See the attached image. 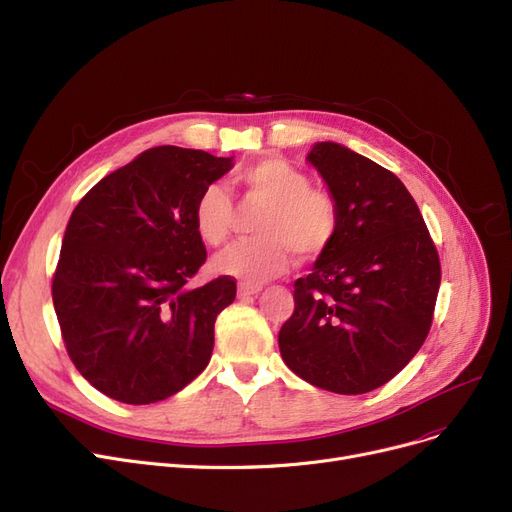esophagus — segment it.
<instances>
[{
	"label": "esophagus",
	"mask_w": 512,
	"mask_h": 512,
	"mask_svg": "<svg viewBox=\"0 0 512 512\" xmlns=\"http://www.w3.org/2000/svg\"><path fill=\"white\" fill-rule=\"evenodd\" d=\"M261 291V286H249V284H240L238 286V297H249V295H257Z\"/></svg>",
	"instance_id": "esophagus-1"
}]
</instances>
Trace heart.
<instances>
[{
	"mask_svg": "<svg viewBox=\"0 0 512 512\" xmlns=\"http://www.w3.org/2000/svg\"><path fill=\"white\" fill-rule=\"evenodd\" d=\"M234 186L247 201L265 205L255 224L259 238L234 244L215 259L219 272L259 284L286 270L288 257L322 253L337 236V198L311 186L309 175L284 159H263L234 173ZM194 226L211 247L226 244L234 226V203L224 186L211 184L196 198Z\"/></svg>",
	"mask_w": 512,
	"mask_h": 512,
	"instance_id": "heart-1",
	"label": "heart"
}]
</instances>
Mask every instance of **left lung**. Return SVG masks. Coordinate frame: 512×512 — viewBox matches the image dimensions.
<instances>
[{
	"label": "left lung",
	"instance_id": "left-lung-1",
	"mask_svg": "<svg viewBox=\"0 0 512 512\" xmlns=\"http://www.w3.org/2000/svg\"><path fill=\"white\" fill-rule=\"evenodd\" d=\"M337 198V236L295 280L278 335L284 364L314 387L360 395L389 383L425 343L441 265L399 177L335 142L307 154Z\"/></svg>",
	"mask_w": 512,
	"mask_h": 512
}]
</instances>
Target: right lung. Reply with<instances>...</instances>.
Segmentation results:
<instances>
[{"mask_svg": "<svg viewBox=\"0 0 512 512\" xmlns=\"http://www.w3.org/2000/svg\"><path fill=\"white\" fill-rule=\"evenodd\" d=\"M230 169L232 157L150 148L75 207L52 299L66 353L110 399L161 402L207 368L215 318L234 301L236 280L188 286L207 261L194 205Z\"/></svg>", "mask_w": 512, "mask_h": 512, "instance_id": "right-lung-1", "label": "right lung"}]
</instances>
